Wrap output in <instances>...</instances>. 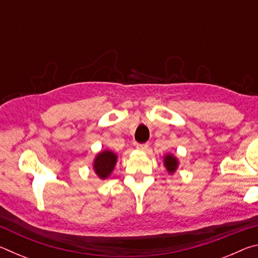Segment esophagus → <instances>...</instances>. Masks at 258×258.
<instances>
[{
    "label": "esophagus",
    "mask_w": 258,
    "mask_h": 258,
    "mask_svg": "<svg viewBox=\"0 0 258 258\" xmlns=\"http://www.w3.org/2000/svg\"><path fill=\"white\" fill-rule=\"evenodd\" d=\"M137 149L141 151H147L149 149V145L148 143H137Z\"/></svg>",
    "instance_id": "esophagus-1"
}]
</instances>
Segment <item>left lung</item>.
<instances>
[{
    "label": "left lung",
    "mask_w": 258,
    "mask_h": 258,
    "mask_svg": "<svg viewBox=\"0 0 258 258\" xmlns=\"http://www.w3.org/2000/svg\"><path fill=\"white\" fill-rule=\"evenodd\" d=\"M165 166H166V168H167V171L169 173L175 172V169L177 167V160H176V158H174V157L171 156V155L166 156L165 157Z\"/></svg>",
    "instance_id": "1"
}]
</instances>
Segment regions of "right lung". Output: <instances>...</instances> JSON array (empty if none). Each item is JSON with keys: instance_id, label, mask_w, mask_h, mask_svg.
<instances>
[{"instance_id": "obj_1", "label": "right lung", "mask_w": 258, "mask_h": 258, "mask_svg": "<svg viewBox=\"0 0 258 258\" xmlns=\"http://www.w3.org/2000/svg\"><path fill=\"white\" fill-rule=\"evenodd\" d=\"M117 156L111 151H103L99 154L94 161V169L101 178H106L115 167Z\"/></svg>"}]
</instances>
